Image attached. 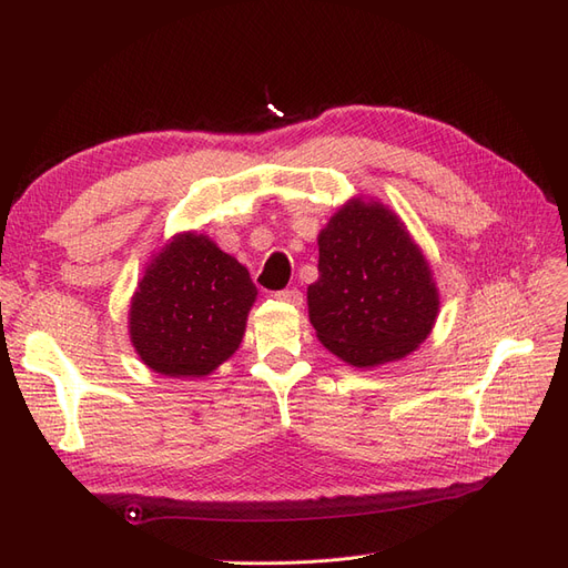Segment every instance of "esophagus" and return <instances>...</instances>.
Here are the masks:
<instances>
[{
    "instance_id": "obj_1",
    "label": "esophagus",
    "mask_w": 568,
    "mask_h": 568,
    "mask_svg": "<svg viewBox=\"0 0 568 568\" xmlns=\"http://www.w3.org/2000/svg\"><path fill=\"white\" fill-rule=\"evenodd\" d=\"M277 296L280 301H286V303H294V305H301L303 303V294H301V288H282V291H277Z\"/></svg>"
}]
</instances>
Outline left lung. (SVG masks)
<instances>
[{
  "mask_svg": "<svg viewBox=\"0 0 568 568\" xmlns=\"http://www.w3.org/2000/svg\"><path fill=\"white\" fill-rule=\"evenodd\" d=\"M320 280L307 307L320 341L355 367L405 357L428 336L438 294L403 222L379 203L353 201L320 232Z\"/></svg>",
  "mask_w": 568,
  "mask_h": 568,
  "instance_id": "obj_1",
  "label": "left lung"
}]
</instances>
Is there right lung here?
Returning a JSON list of instances; mask_svg holds the SVG:
<instances>
[{
  "label": "right lung",
  "instance_id": "obj_1",
  "mask_svg": "<svg viewBox=\"0 0 568 568\" xmlns=\"http://www.w3.org/2000/svg\"><path fill=\"white\" fill-rule=\"evenodd\" d=\"M248 270L203 234H180L130 305L132 346L153 372L205 376L239 348L255 301Z\"/></svg>",
  "mask_w": 568,
  "mask_h": 568
}]
</instances>
